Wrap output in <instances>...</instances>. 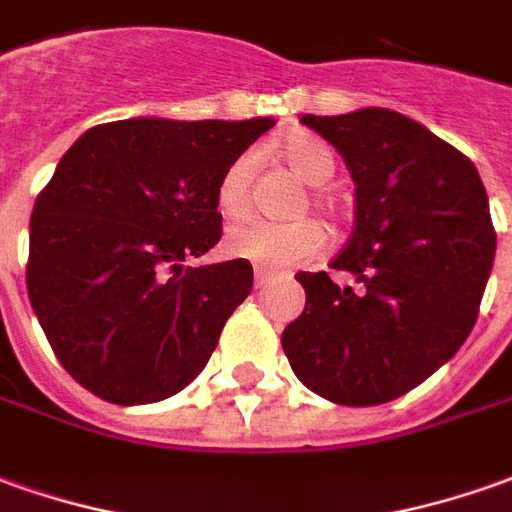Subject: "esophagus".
I'll return each mask as SVG.
<instances>
[{
  "label": "esophagus",
  "instance_id": "obj_1",
  "mask_svg": "<svg viewBox=\"0 0 512 512\" xmlns=\"http://www.w3.org/2000/svg\"><path fill=\"white\" fill-rule=\"evenodd\" d=\"M269 280H271L269 271H263V269L255 271V288H263V285L269 283Z\"/></svg>",
  "mask_w": 512,
  "mask_h": 512
}]
</instances>
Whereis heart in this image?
<instances>
[{
    "mask_svg": "<svg viewBox=\"0 0 512 512\" xmlns=\"http://www.w3.org/2000/svg\"><path fill=\"white\" fill-rule=\"evenodd\" d=\"M280 156L291 168L297 170L308 184H325L336 170V156L322 139L311 134H294L280 145ZM252 176H255V156L241 154L229 162V168L218 179L215 201L218 210L235 218L249 210V193H252ZM319 207L333 210L328 198H316ZM328 241L325 227L314 218H297L288 224H271L260 218H243L232 224L224 235V252L235 260H246L255 269L283 271L302 263L305 257L316 255Z\"/></svg>",
    "mask_w": 512,
    "mask_h": 512,
    "instance_id": "b5f03b06",
    "label": "heart"
}]
</instances>
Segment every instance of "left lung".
Segmentation results:
<instances>
[{
	"label": "left lung",
	"instance_id": "1",
	"mask_svg": "<svg viewBox=\"0 0 512 512\" xmlns=\"http://www.w3.org/2000/svg\"><path fill=\"white\" fill-rule=\"evenodd\" d=\"M356 182V227L328 271H300L305 311L283 350L305 387L375 406L423 384L468 339L488 285L496 232L474 162L389 109L302 114Z\"/></svg>",
	"mask_w": 512,
	"mask_h": 512
}]
</instances>
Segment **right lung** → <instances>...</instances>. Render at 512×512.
<instances>
[{
    "mask_svg": "<svg viewBox=\"0 0 512 512\" xmlns=\"http://www.w3.org/2000/svg\"><path fill=\"white\" fill-rule=\"evenodd\" d=\"M274 120L131 117L61 156L30 218L27 294L64 370L120 406L165 401L210 361L252 263L184 266L221 241L218 179Z\"/></svg>",
    "mask_w": 512,
    "mask_h": 512,
    "instance_id": "1",
    "label": "right lung"
}]
</instances>
